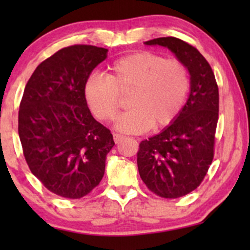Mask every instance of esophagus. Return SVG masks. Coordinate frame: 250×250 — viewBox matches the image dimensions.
I'll use <instances>...</instances> for the list:
<instances>
[{"mask_svg": "<svg viewBox=\"0 0 250 250\" xmlns=\"http://www.w3.org/2000/svg\"><path fill=\"white\" fill-rule=\"evenodd\" d=\"M125 138H126V136L121 135V134H117V133H115V134H114V140H115L116 143H119V142L122 141V140H124Z\"/></svg>", "mask_w": 250, "mask_h": 250, "instance_id": "1", "label": "esophagus"}]
</instances>
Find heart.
<instances>
[{
	"label": "heart",
	"instance_id": "obj_1",
	"mask_svg": "<svg viewBox=\"0 0 250 250\" xmlns=\"http://www.w3.org/2000/svg\"><path fill=\"white\" fill-rule=\"evenodd\" d=\"M190 90V73L179 59L140 51L116 60L108 77L91 75L84 84V94L93 114L111 122L122 107L121 94L131 93V109L119 116L118 129L142 133L172 124L186 104Z\"/></svg>",
	"mask_w": 250,
	"mask_h": 250
}]
</instances>
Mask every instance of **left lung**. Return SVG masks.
I'll return each instance as SVG.
<instances>
[{"mask_svg": "<svg viewBox=\"0 0 250 250\" xmlns=\"http://www.w3.org/2000/svg\"><path fill=\"white\" fill-rule=\"evenodd\" d=\"M146 44L169 49L190 73V95L180 115L140 143L138 151L139 173L148 189L162 198H180L200 186L213 162L218 86L210 64L189 43L159 37Z\"/></svg>", "mask_w": 250, "mask_h": 250, "instance_id": "left-lung-1", "label": "left lung"}]
</instances>
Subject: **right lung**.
Segmentation results:
<instances>
[{"mask_svg":"<svg viewBox=\"0 0 250 250\" xmlns=\"http://www.w3.org/2000/svg\"><path fill=\"white\" fill-rule=\"evenodd\" d=\"M107 49L77 44L41 62L20 102L18 133L30 172L51 192L80 199L99 186L112 134L87 107L84 84Z\"/></svg>","mask_w":250,"mask_h":250,"instance_id":"right-lung-1","label":"right lung"}]
</instances>
